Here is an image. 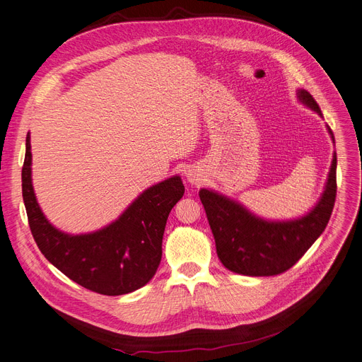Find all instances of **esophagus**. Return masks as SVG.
<instances>
[{
  "label": "esophagus",
  "instance_id": "1",
  "mask_svg": "<svg viewBox=\"0 0 362 362\" xmlns=\"http://www.w3.org/2000/svg\"><path fill=\"white\" fill-rule=\"evenodd\" d=\"M187 180H189L192 184H197L200 181V178L194 175V173H187Z\"/></svg>",
  "mask_w": 362,
  "mask_h": 362
}]
</instances>
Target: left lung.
I'll list each match as a JSON object with an SVG mask.
<instances>
[{
  "label": "left lung",
  "mask_w": 362,
  "mask_h": 362,
  "mask_svg": "<svg viewBox=\"0 0 362 362\" xmlns=\"http://www.w3.org/2000/svg\"><path fill=\"white\" fill-rule=\"evenodd\" d=\"M297 95L300 103L322 115L308 90L301 89ZM328 132L334 141L329 127ZM336 169L334 153L320 202L308 215L291 221H266L238 202L202 189L199 196L224 267L245 276H274L291 269L322 235L329 221L337 193Z\"/></svg>",
  "instance_id": "left-lung-1"
}]
</instances>
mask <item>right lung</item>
<instances>
[{"instance_id": "obj_1", "label": "right lung", "mask_w": 362, "mask_h": 362, "mask_svg": "<svg viewBox=\"0 0 362 362\" xmlns=\"http://www.w3.org/2000/svg\"><path fill=\"white\" fill-rule=\"evenodd\" d=\"M31 136L26 135L22 194L37 247L65 276L104 296H122L146 285L160 264L170 209L184 196L180 177L144 192L119 220L88 235H66L41 212L31 180Z\"/></svg>"}]
</instances>
